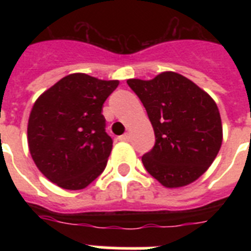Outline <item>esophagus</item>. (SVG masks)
Instances as JSON below:
<instances>
[{
	"label": "esophagus",
	"instance_id": "esophagus-1",
	"mask_svg": "<svg viewBox=\"0 0 251 251\" xmlns=\"http://www.w3.org/2000/svg\"><path fill=\"white\" fill-rule=\"evenodd\" d=\"M118 139H120V141H122V142H129L130 141V134L129 133L124 134V135H121V137L118 138Z\"/></svg>",
	"mask_w": 251,
	"mask_h": 251
}]
</instances>
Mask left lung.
I'll list each match as a JSON object with an SVG mask.
<instances>
[{
  "instance_id": "8db88e82",
  "label": "left lung",
  "mask_w": 251,
  "mask_h": 251,
  "mask_svg": "<svg viewBox=\"0 0 251 251\" xmlns=\"http://www.w3.org/2000/svg\"><path fill=\"white\" fill-rule=\"evenodd\" d=\"M127 84L143 102L156 138L142 156L146 171L168 189L194 182L222 147V118L214 99L175 72L127 79Z\"/></svg>"
}]
</instances>
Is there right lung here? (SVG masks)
Here are the masks:
<instances>
[{"label": "right lung", "mask_w": 251, "mask_h": 251, "mask_svg": "<svg viewBox=\"0 0 251 251\" xmlns=\"http://www.w3.org/2000/svg\"><path fill=\"white\" fill-rule=\"evenodd\" d=\"M118 83L74 73L37 98L27 141L32 160L50 182L82 190L105 169L113 142L101 109Z\"/></svg>", "instance_id": "1"}]
</instances>
